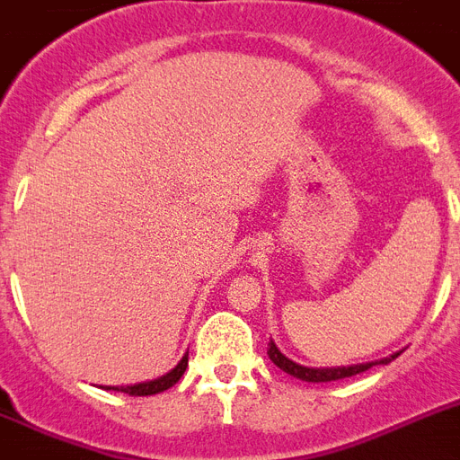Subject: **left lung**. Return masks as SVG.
<instances>
[{
  "label": "left lung",
  "instance_id": "8db88e82",
  "mask_svg": "<svg viewBox=\"0 0 460 460\" xmlns=\"http://www.w3.org/2000/svg\"><path fill=\"white\" fill-rule=\"evenodd\" d=\"M268 356L277 367H281L284 372H288L290 376H296V379H302V382H312V384H321V382H337V379H347V376L353 375H360V372L370 370L372 365L376 363H391L394 358H398V353L394 356H388V358L376 360V363H363V365H351V367H331V370H316V367H305V365H297L293 363L290 358H286L284 353L279 351L277 344L270 340V347H268Z\"/></svg>",
  "mask_w": 460,
  "mask_h": 460
}]
</instances>
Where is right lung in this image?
Returning <instances> with one entry per match:
<instances>
[{"label": "right lung", "mask_w": 460, "mask_h": 460, "mask_svg": "<svg viewBox=\"0 0 460 460\" xmlns=\"http://www.w3.org/2000/svg\"><path fill=\"white\" fill-rule=\"evenodd\" d=\"M186 367H188V356H183L181 363L176 365L172 372H167V375L160 376V379H153V382H146V384H135V386H109L107 391H120V394H128V395L163 394V391L172 388L176 382H179V379H181L183 372H186Z\"/></svg>", "instance_id": "add662e5"}]
</instances>
